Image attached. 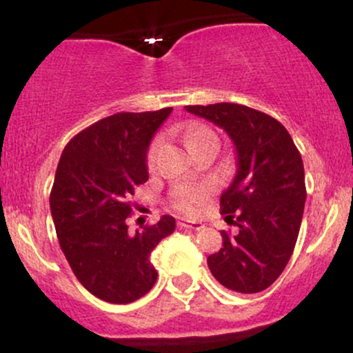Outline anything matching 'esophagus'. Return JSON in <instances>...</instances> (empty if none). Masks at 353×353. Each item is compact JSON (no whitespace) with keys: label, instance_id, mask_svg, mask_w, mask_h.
Here are the masks:
<instances>
[{"label":"esophagus","instance_id":"obj_1","mask_svg":"<svg viewBox=\"0 0 353 353\" xmlns=\"http://www.w3.org/2000/svg\"><path fill=\"white\" fill-rule=\"evenodd\" d=\"M177 225H179L181 229H192V230H201L202 228H204L201 222L188 221V219H179V221H177Z\"/></svg>","mask_w":353,"mask_h":353}]
</instances>
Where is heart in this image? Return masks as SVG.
<instances>
[{
    "label": "heart",
    "instance_id": "1",
    "mask_svg": "<svg viewBox=\"0 0 353 353\" xmlns=\"http://www.w3.org/2000/svg\"><path fill=\"white\" fill-rule=\"evenodd\" d=\"M209 139H217V137L210 129L204 128V125H194V128H190L185 132V143H188L190 149ZM159 148L161 139L156 137L149 144L148 152H145V164H148L149 169L156 168ZM210 192L212 190H210L209 185H177L171 194V205L182 214H196L202 208V204L209 199Z\"/></svg>",
    "mask_w": 353,
    "mask_h": 353
}]
</instances>
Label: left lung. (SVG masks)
I'll return each mask as SVG.
<instances>
[{
  "instance_id": "left-lung-1",
  "label": "left lung",
  "mask_w": 353,
  "mask_h": 353,
  "mask_svg": "<svg viewBox=\"0 0 353 353\" xmlns=\"http://www.w3.org/2000/svg\"><path fill=\"white\" fill-rule=\"evenodd\" d=\"M228 132L237 172L221 196V214L239 228L222 230V247L208 265L224 287L241 294L265 290L294 252L305 204V174L289 131L272 116L234 103L185 106ZM236 221H233V217Z\"/></svg>"
}]
</instances>
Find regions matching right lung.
<instances>
[{
  "mask_svg": "<svg viewBox=\"0 0 353 353\" xmlns=\"http://www.w3.org/2000/svg\"><path fill=\"white\" fill-rule=\"evenodd\" d=\"M172 108L117 112L78 132L56 169L50 205L56 234L84 289L109 303H131L156 283L151 252L176 221L129 232L131 196L149 179L145 152Z\"/></svg>",
  "mask_w": 353,
  "mask_h": 353,
  "instance_id": "add662e5",
  "label": "right lung"
}]
</instances>
